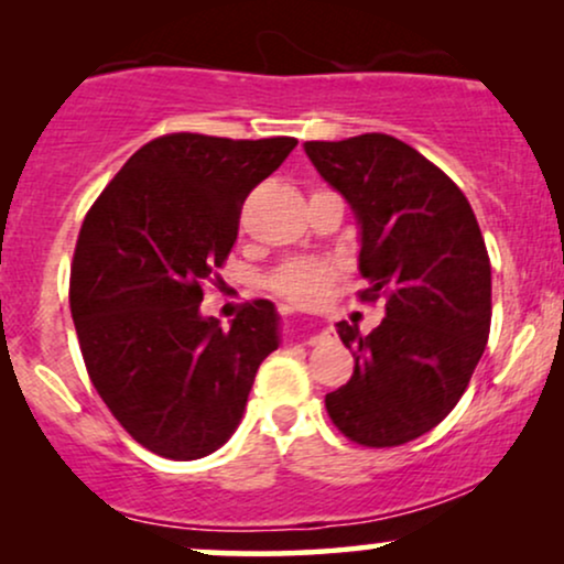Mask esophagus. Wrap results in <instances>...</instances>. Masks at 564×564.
Segmentation results:
<instances>
[{
	"instance_id": "34e87169",
	"label": "esophagus",
	"mask_w": 564,
	"mask_h": 564,
	"mask_svg": "<svg viewBox=\"0 0 564 564\" xmlns=\"http://www.w3.org/2000/svg\"><path fill=\"white\" fill-rule=\"evenodd\" d=\"M321 339V332H313V326H307V345H315Z\"/></svg>"
}]
</instances>
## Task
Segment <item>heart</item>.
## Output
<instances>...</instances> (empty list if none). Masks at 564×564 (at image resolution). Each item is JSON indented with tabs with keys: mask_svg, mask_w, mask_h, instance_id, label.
Instances as JSON below:
<instances>
[{
	"mask_svg": "<svg viewBox=\"0 0 564 564\" xmlns=\"http://www.w3.org/2000/svg\"><path fill=\"white\" fill-rule=\"evenodd\" d=\"M332 278H334L332 262H318V260L289 262L275 273L273 289L281 296H286V300L296 304H313L321 300Z\"/></svg>",
	"mask_w": 564,
	"mask_h": 564,
	"instance_id": "1",
	"label": "heart"
}]
</instances>
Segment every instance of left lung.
Returning a JSON list of instances; mask_svg holds the SVG:
<instances>
[{
    "label": "left lung",
    "instance_id": "8db88e82",
    "mask_svg": "<svg viewBox=\"0 0 564 564\" xmlns=\"http://www.w3.org/2000/svg\"><path fill=\"white\" fill-rule=\"evenodd\" d=\"M304 153L358 219L360 300L387 302L368 336L336 323L355 371L326 394V411L352 443L403 445L448 416L485 352L490 260L480 225L448 174L390 134L310 140Z\"/></svg>",
    "mask_w": 564,
    "mask_h": 564
}]
</instances>
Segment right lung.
I'll list each match as a JSON object with an SVG mask.
<instances>
[{"label": "right lung", "mask_w": 564, "mask_h": 564, "mask_svg": "<svg viewBox=\"0 0 564 564\" xmlns=\"http://www.w3.org/2000/svg\"><path fill=\"white\" fill-rule=\"evenodd\" d=\"M294 145L164 134L84 217L70 315L97 394L142 448L193 462L241 424L257 368L281 345V318L254 300L223 328L200 315V286L228 260L246 196Z\"/></svg>", "instance_id": "obj_1"}]
</instances>
